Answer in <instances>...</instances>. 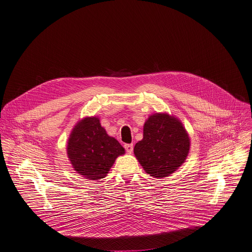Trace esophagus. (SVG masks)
I'll use <instances>...</instances> for the list:
<instances>
[{
	"label": "esophagus",
	"instance_id": "1",
	"mask_svg": "<svg viewBox=\"0 0 252 252\" xmlns=\"http://www.w3.org/2000/svg\"><path fill=\"white\" fill-rule=\"evenodd\" d=\"M125 149H126V151L128 154H131V153H132V150H133V145H132V143H126V145H125Z\"/></svg>",
	"mask_w": 252,
	"mask_h": 252
}]
</instances>
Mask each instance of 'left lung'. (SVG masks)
<instances>
[{
	"label": "left lung",
	"mask_w": 252,
	"mask_h": 252,
	"mask_svg": "<svg viewBox=\"0 0 252 252\" xmlns=\"http://www.w3.org/2000/svg\"><path fill=\"white\" fill-rule=\"evenodd\" d=\"M189 133L178 119L167 114H155L143 126V138L133 153L151 176L166 177L187 159L189 153Z\"/></svg>",
	"instance_id": "left-lung-1"
}]
</instances>
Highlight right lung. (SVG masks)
I'll return each mask as SVG.
<instances>
[{"label":"right lung","mask_w":252,"mask_h":252,"mask_svg":"<svg viewBox=\"0 0 252 252\" xmlns=\"http://www.w3.org/2000/svg\"><path fill=\"white\" fill-rule=\"evenodd\" d=\"M66 153L78 173L96 181L106 176L116 158L125 154V149L106 133L98 118L91 117L80 121L71 130Z\"/></svg>","instance_id":"obj_1"}]
</instances>
